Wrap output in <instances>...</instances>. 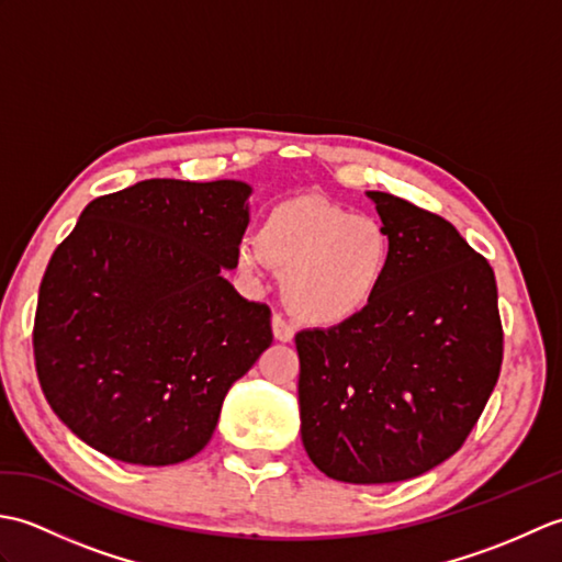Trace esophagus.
I'll list each match as a JSON object with an SVG mask.
<instances>
[{"label": "esophagus", "mask_w": 562, "mask_h": 562, "mask_svg": "<svg viewBox=\"0 0 562 562\" xmlns=\"http://www.w3.org/2000/svg\"><path fill=\"white\" fill-rule=\"evenodd\" d=\"M272 336H274V340H280V342H292L294 340V328L280 314H272Z\"/></svg>", "instance_id": "esophagus-1"}]
</instances>
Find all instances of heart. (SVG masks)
Instances as JSON below:
<instances>
[{"label": "heart", "mask_w": 562, "mask_h": 562, "mask_svg": "<svg viewBox=\"0 0 562 562\" xmlns=\"http://www.w3.org/2000/svg\"><path fill=\"white\" fill-rule=\"evenodd\" d=\"M234 260L248 278L270 266L284 272L282 302L296 321L342 328L372 312L384 292L393 238L379 220L326 198L294 195L262 214L258 236H244Z\"/></svg>", "instance_id": "1"}]
</instances>
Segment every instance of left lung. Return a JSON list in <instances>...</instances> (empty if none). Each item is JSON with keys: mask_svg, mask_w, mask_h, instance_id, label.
Segmentation results:
<instances>
[{"mask_svg": "<svg viewBox=\"0 0 562 562\" xmlns=\"http://www.w3.org/2000/svg\"><path fill=\"white\" fill-rule=\"evenodd\" d=\"M367 198L393 238L384 292L355 324L294 338L304 449L357 485L408 481L457 453L503 364L491 262L439 214Z\"/></svg>", "mask_w": 562, "mask_h": 562, "instance_id": "1", "label": "left lung"}]
</instances>
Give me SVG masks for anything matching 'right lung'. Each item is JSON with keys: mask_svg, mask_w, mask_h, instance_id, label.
I'll use <instances>...</instances> for the list:
<instances>
[{"mask_svg": "<svg viewBox=\"0 0 562 562\" xmlns=\"http://www.w3.org/2000/svg\"><path fill=\"white\" fill-rule=\"evenodd\" d=\"M250 186L149 178L91 200L55 248L33 326L41 389L105 457L181 463L207 445L226 391L270 348V308L224 270Z\"/></svg>", "mask_w": 562, "mask_h": 562, "instance_id": "add662e5", "label": "right lung"}]
</instances>
